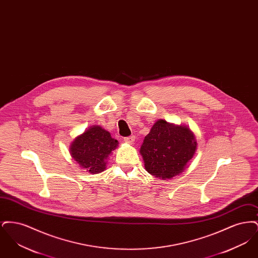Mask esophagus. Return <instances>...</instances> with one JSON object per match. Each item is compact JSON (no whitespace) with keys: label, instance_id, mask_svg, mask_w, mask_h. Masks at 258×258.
<instances>
[{"label":"esophagus","instance_id":"34e87169","mask_svg":"<svg viewBox=\"0 0 258 258\" xmlns=\"http://www.w3.org/2000/svg\"><path fill=\"white\" fill-rule=\"evenodd\" d=\"M123 141H124L125 143H128V144H134L135 141V136L131 135V136L124 137V138H123Z\"/></svg>","mask_w":258,"mask_h":258}]
</instances>
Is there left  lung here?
Masks as SVG:
<instances>
[{"label":"left lung","instance_id":"left-lung-1","mask_svg":"<svg viewBox=\"0 0 258 258\" xmlns=\"http://www.w3.org/2000/svg\"><path fill=\"white\" fill-rule=\"evenodd\" d=\"M192 132L185 125L158 120L140 147L145 169L160 179H171L184 171L197 151Z\"/></svg>","mask_w":258,"mask_h":258}]
</instances>
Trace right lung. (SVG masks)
<instances>
[{
    "mask_svg": "<svg viewBox=\"0 0 258 258\" xmlns=\"http://www.w3.org/2000/svg\"><path fill=\"white\" fill-rule=\"evenodd\" d=\"M118 144V141L111 137L110 133L99 125H92L75 137L70 153L80 167L97 174L105 170L107 159Z\"/></svg>",
    "mask_w": 258,
    "mask_h": 258,
    "instance_id": "add662e5",
    "label": "right lung"
}]
</instances>
